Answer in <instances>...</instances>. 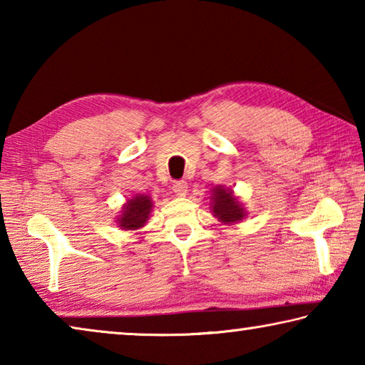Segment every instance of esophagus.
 I'll list each match as a JSON object with an SVG mask.
<instances>
[{
	"instance_id": "34e87169",
	"label": "esophagus",
	"mask_w": 365,
	"mask_h": 365,
	"mask_svg": "<svg viewBox=\"0 0 365 365\" xmlns=\"http://www.w3.org/2000/svg\"><path fill=\"white\" fill-rule=\"evenodd\" d=\"M172 191H174L177 196H185L188 193V183L185 180H178L172 185Z\"/></svg>"
}]
</instances>
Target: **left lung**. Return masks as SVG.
Listing matches in <instances>:
<instances>
[{
	"label": "left lung",
	"mask_w": 365,
	"mask_h": 365,
	"mask_svg": "<svg viewBox=\"0 0 365 365\" xmlns=\"http://www.w3.org/2000/svg\"><path fill=\"white\" fill-rule=\"evenodd\" d=\"M209 207L214 217L224 225H235L238 222H243L248 215V211L243 206V202L235 196L233 190L224 185L211 188V196H209Z\"/></svg>",
	"instance_id": "1"
}]
</instances>
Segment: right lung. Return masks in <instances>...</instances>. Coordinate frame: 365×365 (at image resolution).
Returning a JSON list of instances; mask_svg holds the SVG:
<instances>
[{
  "label": "right lung",
  "mask_w": 365,
  "mask_h": 365,
  "mask_svg": "<svg viewBox=\"0 0 365 365\" xmlns=\"http://www.w3.org/2000/svg\"><path fill=\"white\" fill-rule=\"evenodd\" d=\"M153 200L150 195L137 193L123 202L120 214L115 217V225L120 230L137 232L141 230L150 220L153 212Z\"/></svg>",
  "instance_id": "right-lung-1"
}]
</instances>
